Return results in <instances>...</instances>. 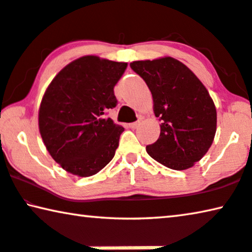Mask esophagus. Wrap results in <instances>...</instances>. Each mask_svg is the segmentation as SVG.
Segmentation results:
<instances>
[{"instance_id":"1","label":"esophagus","mask_w":252,"mask_h":252,"mask_svg":"<svg viewBox=\"0 0 252 252\" xmlns=\"http://www.w3.org/2000/svg\"><path fill=\"white\" fill-rule=\"evenodd\" d=\"M141 125V122H135V123H131V124H129V127L130 128H133V129H135V128H137V127Z\"/></svg>"}]
</instances>
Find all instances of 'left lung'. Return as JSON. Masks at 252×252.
I'll list each match as a JSON object with an SVG mask.
<instances>
[{
    "mask_svg": "<svg viewBox=\"0 0 252 252\" xmlns=\"http://www.w3.org/2000/svg\"><path fill=\"white\" fill-rule=\"evenodd\" d=\"M129 65L148 84L154 115L161 121L160 137L146 152L172 170L191 168L210 150L216 133V108L207 89L173 57Z\"/></svg>",
    "mask_w": 252,
    "mask_h": 252,
    "instance_id": "8db88e82",
    "label": "left lung"
}]
</instances>
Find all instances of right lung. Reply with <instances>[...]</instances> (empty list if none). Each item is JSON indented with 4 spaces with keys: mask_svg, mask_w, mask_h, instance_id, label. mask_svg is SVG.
<instances>
[{
    "mask_svg": "<svg viewBox=\"0 0 252 252\" xmlns=\"http://www.w3.org/2000/svg\"><path fill=\"white\" fill-rule=\"evenodd\" d=\"M126 67L124 62L82 56L62 68L46 89L39 131L65 171L90 177L113 160L124 127L103 115L117 104L114 87Z\"/></svg>",
    "mask_w": 252,
    "mask_h": 252,
    "instance_id": "add662e5",
    "label": "right lung"
}]
</instances>
